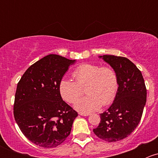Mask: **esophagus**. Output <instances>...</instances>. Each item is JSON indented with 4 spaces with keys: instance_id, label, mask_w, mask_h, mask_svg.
Listing matches in <instances>:
<instances>
[{
    "instance_id": "34e87169",
    "label": "esophagus",
    "mask_w": 158,
    "mask_h": 158,
    "mask_svg": "<svg viewBox=\"0 0 158 158\" xmlns=\"http://www.w3.org/2000/svg\"><path fill=\"white\" fill-rule=\"evenodd\" d=\"M79 114L82 116H88L89 115V114H85V113H82V112L79 113Z\"/></svg>"
}]
</instances>
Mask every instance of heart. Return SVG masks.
<instances>
[{"label":"heart","mask_w":158,"mask_h":158,"mask_svg":"<svg viewBox=\"0 0 158 158\" xmlns=\"http://www.w3.org/2000/svg\"><path fill=\"white\" fill-rule=\"evenodd\" d=\"M74 81L63 79L59 84V92L63 100L74 103L82 95L85 88L86 96L78 100L75 108L89 113L102 105L109 106L114 101L118 89V80L114 70L109 66L96 64H82L73 73Z\"/></svg>","instance_id":"obj_1"}]
</instances>
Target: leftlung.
<instances>
[{"instance_id": "obj_1", "label": "left lung", "mask_w": 158, "mask_h": 158, "mask_svg": "<svg viewBox=\"0 0 158 158\" xmlns=\"http://www.w3.org/2000/svg\"><path fill=\"white\" fill-rule=\"evenodd\" d=\"M116 73L118 89L111 106L100 114L101 121L93 131L109 142L127 138L141 119L147 99V89L141 71L125 57L100 56Z\"/></svg>"}]
</instances>
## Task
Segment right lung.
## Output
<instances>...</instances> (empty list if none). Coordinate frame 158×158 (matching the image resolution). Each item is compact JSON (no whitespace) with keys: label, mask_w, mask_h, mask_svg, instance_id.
I'll list each match as a JSON object with an SVG mask.
<instances>
[{"label":"right lung","mask_w":158,"mask_h":158,"mask_svg":"<svg viewBox=\"0 0 158 158\" xmlns=\"http://www.w3.org/2000/svg\"><path fill=\"white\" fill-rule=\"evenodd\" d=\"M75 61L49 54L31 65L17 83L14 118L24 136L36 145L56 148L71 132L78 113L63 100L59 84Z\"/></svg>","instance_id":"1"}]
</instances>
